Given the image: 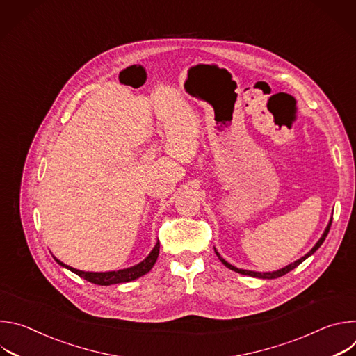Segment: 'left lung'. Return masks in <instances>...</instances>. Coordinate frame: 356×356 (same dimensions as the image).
<instances>
[{"label": "left lung", "mask_w": 356, "mask_h": 356, "mask_svg": "<svg viewBox=\"0 0 356 356\" xmlns=\"http://www.w3.org/2000/svg\"><path fill=\"white\" fill-rule=\"evenodd\" d=\"M331 222H332V218H331V221H330V224H328V227H327V229L324 231V234H323V236L320 238V241L316 243V246L307 253L306 257H302V258H300L298 261H296L294 264H290L289 266H286V268H283V269H280V270H276V272H268V273H259V272H252V270H243V269H238V268H235V266H232V265H229L227 261H224L221 257H220V253L216 250V253H217V257H218V259L228 268V269H231V270H234V272H236V273H241V275H246V276H253V277H259V279H276V277H280V276H283V275H286V273H289L290 270H293L294 268H297L301 262H304L306 261L310 255H313V253L323 245V242L325 241V238H327V235H328V232H330V228H331Z\"/></svg>", "instance_id": "1"}]
</instances>
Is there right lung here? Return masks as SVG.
<instances>
[{
	"label": "right lung",
	"instance_id": "1",
	"mask_svg": "<svg viewBox=\"0 0 356 356\" xmlns=\"http://www.w3.org/2000/svg\"><path fill=\"white\" fill-rule=\"evenodd\" d=\"M159 255V242L155 245V248L152 249V252L149 253V257L142 261L140 264H138L136 266L128 268V269H122V270H117V272H104V273H94V272H83V270H77L74 268H70L67 265H65L63 262L58 261L56 262L65 268H67L69 270H72L73 273L79 275L80 277L86 279L90 283L94 284H99V286H110V284H117V283H127V282H132L143 275H146L152 268H154L156 259Z\"/></svg>",
	"mask_w": 356,
	"mask_h": 356
}]
</instances>
